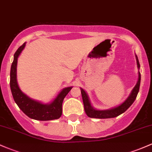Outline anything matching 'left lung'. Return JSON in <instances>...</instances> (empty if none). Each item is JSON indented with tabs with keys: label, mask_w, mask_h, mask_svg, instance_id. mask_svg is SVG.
Listing matches in <instances>:
<instances>
[{
	"label": "left lung",
	"mask_w": 152,
	"mask_h": 152,
	"mask_svg": "<svg viewBox=\"0 0 152 152\" xmlns=\"http://www.w3.org/2000/svg\"><path fill=\"white\" fill-rule=\"evenodd\" d=\"M136 59H137V66L138 68H140V64H139V59H138L137 56L136 55ZM140 82H141V74L140 72L139 71V79H138L137 83L134 88L132 90V93H131L130 96L128 97V99L125 101L123 104H121L120 106H117V107L114 108L109 110H103V111H100V110L94 109L91 105V103L88 99V96L84 90L81 88V95L82 99H83V106H84V110L86 111V114L87 116L90 118H114L116 116H119L120 114H123L124 112L126 111L129 108L132 106L134 101H135L136 98L137 96V94L139 93V86H140Z\"/></svg>",
	"instance_id": "1"
}]
</instances>
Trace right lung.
I'll return each instance as SVG.
<instances>
[{"mask_svg":"<svg viewBox=\"0 0 152 152\" xmlns=\"http://www.w3.org/2000/svg\"><path fill=\"white\" fill-rule=\"evenodd\" d=\"M26 43L20 46L15 51L14 58L10 69V86L13 99L21 111L28 117L39 121H49L58 119L62 114L63 101L72 87L64 88L53 102L50 104H43L28 97L19 88L16 79V66L18 58L24 47Z\"/></svg>","mask_w":152,"mask_h":152,"instance_id":"right-lung-1","label":"right lung"}]
</instances>
